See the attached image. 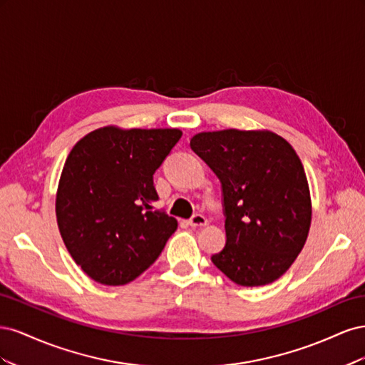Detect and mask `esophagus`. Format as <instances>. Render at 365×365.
I'll return each mask as SVG.
<instances>
[{"label": "esophagus", "instance_id": "obj_1", "mask_svg": "<svg viewBox=\"0 0 365 365\" xmlns=\"http://www.w3.org/2000/svg\"><path fill=\"white\" fill-rule=\"evenodd\" d=\"M207 217L204 215H193L190 219H189V225L190 227H205L207 225Z\"/></svg>", "mask_w": 365, "mask_h": 365}]
</instances>
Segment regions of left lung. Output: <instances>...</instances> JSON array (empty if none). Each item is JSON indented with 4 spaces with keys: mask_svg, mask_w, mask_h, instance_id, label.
Returning a JSON list of instances; mask_svg holds the SVG:
<instances>
[{
    "mask_svg": "<svg viewBox=\"0 0 365 365\" xmlns=\"http://www.w3.org/2000/svg\"><path fill=\"white\" fill-rule=\"evenodd\" d=\"M190 148L220 181L227 244L212 256L240 286H263L289 269L311 227V193L288 141L269 130L201 132Z\"/></svg>",
    "mask_w": 365,
    "mask_h": 365,
    "instance_id": "1",
    "label": "left lung"
}]
</instances>
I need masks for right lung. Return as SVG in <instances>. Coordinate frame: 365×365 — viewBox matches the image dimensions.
Wrapping results in <instances>:
<instances>
[{
	"instance_id": "obj_1",
	"label": "right lung",
	"mask_w": 365,
	"mask_h": 365,
	"mask_svg": "<svg viewBox=\"0 0 365 365\" xmlns=\"http://www.w3.org/2000/svg\"><path fill=\"white\" fill-rule=\"evenodd\" d=\"M180 129H96L76 143L56 196L63 244L86 275L126 284L158 259L178 222L153 208V173Z\"/></svg>"
}]
</instances>
